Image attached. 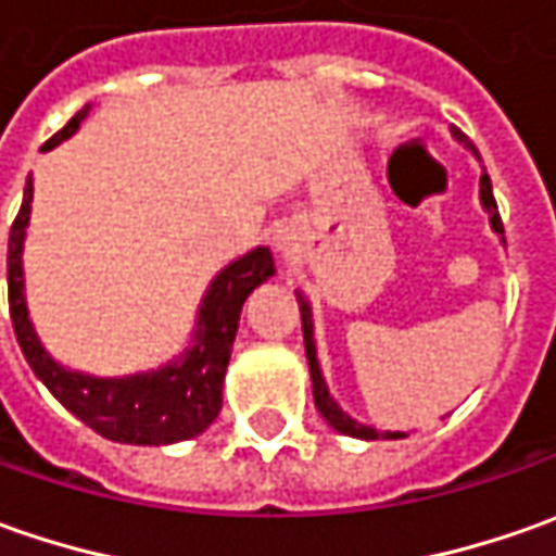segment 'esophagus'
I'll use <instances>...</instances> for the list:
<instances>
[{"mask_svg": "<svg viewBox=\"0 0 556 556\" xmlns=\"http://www.w3.org/2000/svg\"><path fill=\"white\" fill-rule=\"evenodd\" d=\"M277 245L279 249H286V237H277Z\"/></svg>", "mask_w": 556, "mask_h": 556, "instance_id": "1", "label": "esophagus"}]
</instances>
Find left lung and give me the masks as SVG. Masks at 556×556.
Returning a JSON list of instances; mask_svg holds the SVG:
<instances>
[{
	"label": "left lung",
	"instance_id": "left-lung-1",
	"mask_svg": "<svg viewBox=\"0 0 556 556\" xmlns=\"http://www.w3.org/2000/svg\"><path fill=\"white\" fill-rule=\"evenodd\" d=\"M452 135H455V141H462V144L468 147L473 156H480L477 153V147L470 144L468 138L458 131V128H452ZM480 202H483V208L489 212V224H492V230L502 237L505 242V227H502V218H498V205H495V197H492V181H489V175L483 172V178H480ZM298 298V311H301V332H304V351H307V366H311V381H314V403L319 415L336 428L338 433H348V437H359V440H378V437H384V440H400V437H406L403 431H375L369 425H359L356 418H351L348 412L338 406L336 400H332V393L326 388V378H323V369H319V359H316V344H314V314H311V301L295 292Z\"/></svg>",
	"mask_w": 556,
	"mask_h": 556
}]
</instances>
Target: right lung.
Segmentation results:
<instances>
[{
	"label": "right lung",
	"mask_w": 556,
	"mask_h": 556,
	"mask_svg": "<svg viewBox=\"0 0 556 556\" xmlns=\"http://www.w3.org/2000/svg\"><path fill=\"white\" fill-rule=\"evenodd\" d=\"M88 116L83 106L42 150H51L79 128ZM29 202L33 181L27 178L21 212L11 224L9 237V307L17 344L27 356L29 369L49 388L79 421L98 431L113 443L131 446H165L202 433L220 412L224 372L230 363L233 338L240 329V314L245 298L264 279L274 277V255L267 245L252 249L233 264H227L212 279L202 298L193 344L178 359L165 363L153 372L125 375V378H94V375L64 369L58 359L42 348L27 314L24 298V237L29 224Z\"/></svg>",
	"instance_id": "add662e5"
}]
</instances>
